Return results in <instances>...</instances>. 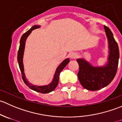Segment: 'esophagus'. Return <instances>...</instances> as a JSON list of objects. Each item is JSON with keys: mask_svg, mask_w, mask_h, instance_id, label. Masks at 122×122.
Returning a JSON list of instances; mask_svg holds the SVG:
<instances>
[{"mask_svg": "<svg viewBox=\"0 0 122 122\" xmlns=\"http://www.w3.org/2000/svg\"><path fill=\"white\" fill-rule=\"evenodd\" d=\"M77 54L76 52H71V53H70V54H69V56L71 59H75L77 57Z\"/></svg>", "mask_w": 122, "mask_h": 122, "instance_id": "esophagus-1", "label": "esophagus"}]
</instances>
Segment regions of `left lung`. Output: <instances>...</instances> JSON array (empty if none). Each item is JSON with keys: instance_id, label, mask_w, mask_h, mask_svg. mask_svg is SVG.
<instances>
[{"instance_id": "1", "label": "left lung", "mask_w": 122, "mask_h": 122, "mask_svg": "<svg viewBox=\"0 0 122 122\" xmlns=\"http://www.w3.org/2000/svg\"><path fill=\"white\" fill-rule=\"evenodd\" d=\"M109 42V55L108 62L104 67H93L83 59H77L79 71L77 76L81 84L86 89L99 90L111 83L116 74L119 58V50L112 32L104 26Z\"/></svg>"}]
</instances>
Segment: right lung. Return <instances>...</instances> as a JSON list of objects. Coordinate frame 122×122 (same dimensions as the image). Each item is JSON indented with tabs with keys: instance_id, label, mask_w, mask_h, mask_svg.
Segmentation results:
<instances>
[{
	"instance_id": "obj_1",
	"label": "right lung",
	"mask_w": 122,
	"mask_h": 122,
	"mask_svg": "<svg viewBox=\"0 0 122 122\" xmlns=\"http://www.w3.org/2000/svg\"><path fill=\"white\" fill-rule=\"evenodd\" d=\"M39 27H40L39 25L33 26L29 30H28V31L26 32L25 34H23L21 38H20V45H19V50H18V64H19V68H20V72H21L22 78L23 81H24V83H25V84L28 87H29L30 89L33 90L35 91V92H39V93H43V94H45V93H50V92H52V91H53L56 88L58 84L59 77H60V72H61V71L64 68V67L67 66V64L70 62V59L67 58L66 60H65L64 61H62V62H61V64L58 67V68H56V71H55V75H54L53 80H52V83H50L49 85L44 86H36L32 85V84H30V83L27 81V80L26 79L25 76L23 65V52H24L25 45V41L27 37L28 36V35L31 33L32 30H34V29H37V28H39Z\"/></svg>"
}]
</instances>
